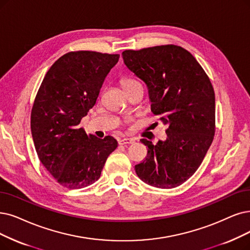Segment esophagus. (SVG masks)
<instances>
[{"instance_id": "esophagus-1", "label": "esophagus", "mask_w": 250, "mask_h": 250, "mask_svg": "<svg viewBox=\"0 0 250 250\" xmlns=\"http://www.w3.org/2000/svg\"><path fill=\"white\" fill-rule=\"evenodd\" d=\"M118 143H119V145L125 146V145H130V144L134 143V141L131 138H121V139H119Z\"/></svg>"}]
</instances>
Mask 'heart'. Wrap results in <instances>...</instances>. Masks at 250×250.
<instances>
[{
	"mask_svg": "<svg viewBox=\"0 0 250 250\" xmlns=\"http://www.w3.org/2000/svg\"><path fill=\"white\" fill-rule=\"evenodd\" d=\"M136 84H141L139 82L135 81V80H132V79H126L124 80V81L122 82V85H123V89H126V88H129V87H132Z\"/></svg>",
	"mask_w": 250,
	"mask_h": 250,
	"instance_id": "b5f03b06",
	"label": "heart"
}]
</instances>
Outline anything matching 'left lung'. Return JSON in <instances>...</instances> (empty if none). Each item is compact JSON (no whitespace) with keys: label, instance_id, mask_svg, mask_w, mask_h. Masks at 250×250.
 <instances>
[{"label":"left lung","instance_id":"1","mask_svg":"<svg viewBox=\"0 0 250 250\" xmlns=\"http://www.w3.org/2000/svg\"><path fill=\"white\" fill-rule=\"evenodd\" d=\"M125 65L146 85L151 109L167 126L156 146L143 138L147 157L135 165L142 181L160 188L184 184L201 165L211 146L215 96L210 80L186 49L163 45L122 53Z\"/></svg>","mask_w":250,"mask_h":250}]
</instances>
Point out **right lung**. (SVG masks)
<instances>
[{
  "mask_svg": "<svg viewBox=\"0 0 250 250\" xmlns=\"http://www.w3.org/2000/svg\"><path fill=\"white\" fill-rule=\"evenodd\" d=\"M119 54L69 52L47 72L32 109L31 129L40 161L56 181L68 188L96 182L118 143L87 135L79 124L96 103Z\"/></svg>",
  "mask_w": 250,
  "mask_h": 250,
  "instance_id": "1",
  "label": "right lung"
}]
</instances>
